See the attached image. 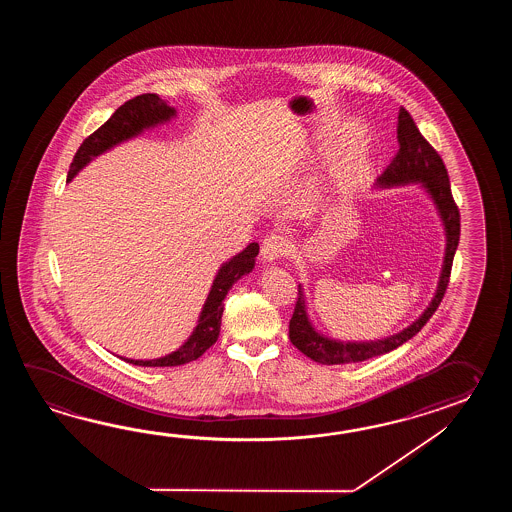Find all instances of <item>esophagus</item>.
Returning <instances> with one entry per match:
<instances>
[{"instance_id":"esophagus-1","label":"esophagus","mask_w":512,"mask_h":512,"mask_svg":"<svg viewBox=\"0 0 512 512\" xmlns=\"http://www.w3.org/2000/svg\"><path fill=\"white\" fill-rule=\"evenodd\" d=\"M289 240L283 234L272 232L261 241V258L265 261H278L287 254Z\"/></svg>"}]
</instances>
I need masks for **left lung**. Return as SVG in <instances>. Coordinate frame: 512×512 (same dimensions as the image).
Masks as SVG:
<instances>
[{"mask_svg":"<svg viewBox=\"0 0 512 512\" xmlns=\"http://www.w3.org/2000/svg\"><path fill=\"white\" fill-rule=\"evenodd\" d=\"M397 139L399 150L395 153L392 163L384 170V174L377 179L381 186L406 185V183H423L426 192L434 199L439 216L443 219L446 232L445 261L443 271L439 276V285L435 291L434 300L426 307L425 313L415 320L412 326L406 327L401 333L375 340V342H340L331 338L322 337L311 326L305 309L304 291L298 285V298L294 305L293 318L289 322V338L296 348L300 349L309 359L320 364H349V362H362V360L379 357L392 349L403 346L410 338L415 337L426 322L432 318L437 307L441 304L450 282L452 261L459 243V208L452 197L448 172L441 155L435 152L432 144L426 141L417 130L412 115L406 109H399V124H397Z\"/></svg>","mask_w":512,"mask_h":512,"instance_id":"left-lung-1","label":"left lung"}]
</instances>
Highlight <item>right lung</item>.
<instances>
[{
  "label": "right lung",
  "mask_w": 512,
  "mask_h": 512,
  "mask_svg": "<svg viewBox=\"0 0 512 512\" xmlns=\"http://www.w3.org/2000/svg\"><path fill=\"white\" fill-rule=\"evenodd\" d=\"M174 115L175 108L168 106L155 93H144V95L124 102L97 131H93L86 141L80 144V148L73 157V163L69 166L67 183L100 153L113 148L119 142L128 141L146 128H152V126L172 119ZM258 252H260V245L251 243V245H247L245 251H241L232 260L221 265V269L216 274V280L212 283V289L208 293L207 302L203 305V311L197 320L196 329L181 348L166 357H161V359L124 360L135 364V366L166 368V366H181L186 362L199 359L218 340L225 296L229 293L230 287L238 282L243 274H249L254 269V260L258 256Z\"/></svg>",
  "instance_id": "add662e5"
}]
</instances>
